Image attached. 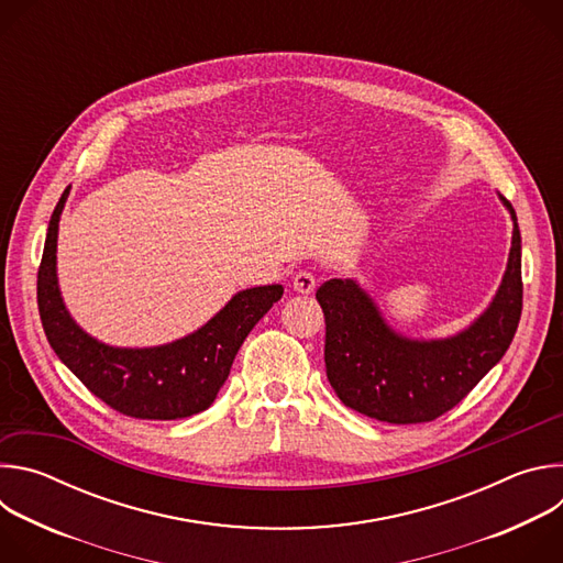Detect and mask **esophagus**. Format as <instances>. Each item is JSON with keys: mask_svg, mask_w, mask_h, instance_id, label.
Instances as JSON below:
<instances>
[{"mask_svg": "<svg viewBox=\"0 0 563 563\" xmlns=\"http://www.w3.org/2000/svg\"><path fill=\"white\" fill-rule=\"evenodd\" d=\"M291 285H294V291H298V294H311L313 287H316V276L311 272H305V269L296 272Z\"/></svg>", "mask_w": 563, "mask_h": 563, "instance_id": "esophagus-1", "label": "esophagus"}]
</instances>
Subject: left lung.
<instances>
[{"mask_svg": "<svg viewBox=\"0 0 563 563\" xmlns=\"http://www.w3.org/2000/svg\"><path fill=\"white\" fill-rule=\"evenodd\" d=\"M499 198L515 222L504 280L490 307L450 339L400 336L352 278L318 287L328 378L347 408L394 426L428 423L452 410L504 358L521 318L523 283L517 213Z\"/></svg>", "mask_w": 563, "mask_h": 563, "instance_id": "1", "label": "left lung"}]
</instances>
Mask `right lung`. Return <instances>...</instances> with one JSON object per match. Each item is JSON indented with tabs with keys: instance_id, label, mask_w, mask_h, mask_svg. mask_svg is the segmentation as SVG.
<instances>
[{
	"instance_id": "right-lung-1",
	"label": "right lung",
	"mask_w": 563,
	"mask_h": 563,
	"mask_svg": "<svg viewBox=\"0 0 563 563\" xmlns=\"http://www.w3.org/2000/svg\"><path fill=\"white\" fill-rule=\"evenodd\" d=\"M66 198L68 189L51 216L37 272V307L51 347L100 400L124 417L174 421L207 410L240 345L280 300L283 285L238 291L207 325L169 345L142 350L104 345L79 330L57 287V227Z\"/></svg>"
}]
</instances>
